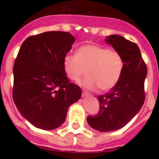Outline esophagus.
<instances>
[{"mask_svg": "<svg viewBox=\"0 0 159 159\" xmlns=\"http://www.w3.org/2000/svg\"><path fill=\"white\" fill-rule=\"evenodd\" d=\"M87 95H88V92L84 91V90H82V97H87Z\"/></svg>", "mask_w": 159, "mask_h": 159, "instance_id": "obj_1", "label": "esophagus"}]
</instances>
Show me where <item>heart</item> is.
<instances>
[{"label": "heart", "mask_w": 159, "mask_h": 159, "mask_svg": "<svg viewBox=\"0 0 159 159\" xmlns=\"http://www.w3.org/2000/svg\"><path fill=\"white\" fill-rule=\"evenodd\" d=\"M65 74L70 80L81 82L88 89L99 87L106 92L113 88L120 78L124 68L122 55L116 49L97 44H85L77 50L76 55H65L62 60Z\"/></svg>", "instance_id": "heart-1"}]
</instances>
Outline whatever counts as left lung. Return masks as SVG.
<instances>
[{
    "instance_id": "1",
    "label": "left lung",
    "mask_w": 159,
    "mask_h": 159,
    "mask_svg": "<svg viewBox=\"0 0 159 159\" xmlns=\"http://www.w3.org/2000/svg\"><path fill=\"white\" fill-rule=\"evenodd\" d=\"M106 41L122 55L124 68L117 84L105 95L97 96L99 112L87 116L89 125L102 132L123 128L139 111L145 100L147 76V66L135 43L116 34Z\"/></svg>"
}]
</instances>
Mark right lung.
<instances>
[{"label":"right lung","instance_id":"1","mask_svg":"<svg viewBox=\"0 0 159 159\" xmlns=\"http://www.w3.org/2000/svg\"><path fill=\"white\" fill-rule=\"evenodd\" d=\"M75 41L68 32L48 31L24 41L13 67L12 97L25 118L43 129L64 123L67 109L82 91L70 82L62 60Z\"/></svg>","mask_w":159,"mask_h":159}]
</instances>
